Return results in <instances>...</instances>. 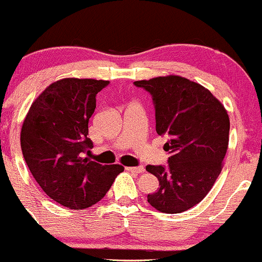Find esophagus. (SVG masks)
I'll use <instances>...</instances> for the list:
<instances>
[{"mask_svg":"<svg viewBox=\"0 0 262 262\" xmlns=\"http://www.w3.org/2000/svg\"><path fill=\"white\" fill-rule=\"evenodd\" d=\"M125 169L128 171H133V173H144L145 171L144 165H139V167H127Z\"/></svg>","mask_w":262,"mask_h":262,"instance_id":"34e87169","label":"esophagus"}]
</instances>
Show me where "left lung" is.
<instances>
[{
    "instance_id": "8db88e82",
    "label": "left lung",
    "mask_w": 262,
    "mask_h": 262,
    "mask_svg": "<svg viewBox=\"0 0 262 262\" xmlns=\"http://www.w3.org/2000/svg\"><path fill=\"white\" fill-rule=\"evenodd\" d=\"M152 97L156 132L165 137L167 165H147L160 187L147 202L177 214L200 203L219 177L228 146L230 118L224 105L203 85L180 76L137 81Z\"/></svg>"
}]
</instances>
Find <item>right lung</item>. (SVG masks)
Listing matches in <instances>:
<instances>
[{
  "mask_svg": "<svg viewBox=\"0 0 262 262\" xmlns=\"http://www.w3.org/2000/svg\"><path fill=\"white\" fill-rule=\"evenodd\" d=\"M108 83L91 78L54 82L32 102L23 123L21 151L32 177L47 196L69 209L98 203L124 169L84 157L93 147L88 122L95 97Z\"/></svg>",
  "mask_w": 262,
  "mask_h": 262,
  "instance_id": "obj_1",
  "label": "right lung"
}]
</instances>
